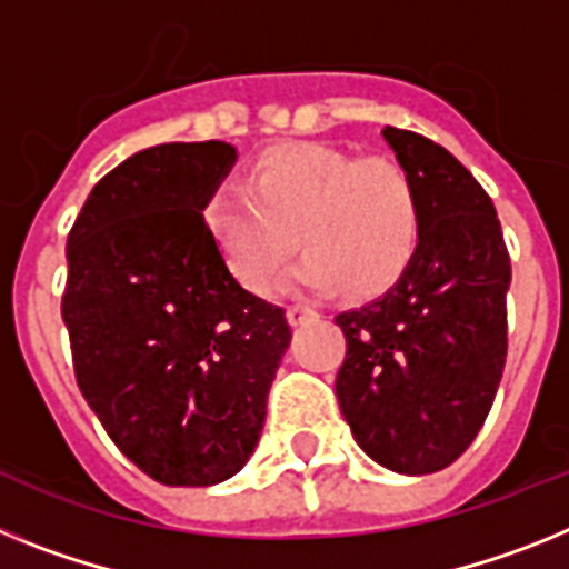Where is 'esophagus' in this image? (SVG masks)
<instances>
[{"instance_id":"esophagus-1","label":"esophagus","mask_w":569,"mask_h":569,"mask_svg":"<svg viewBox=\"0 0 569 569\" xmlns=\"http://www.w3.org/2000/svg\"><path fill=\"white\" fill-rule=\"evenodd\" d=\"M312 318H318V309H315V306H309V303L289 306L291 326H300V323H306V320H312Z\"/></svg>"}]
</instances>
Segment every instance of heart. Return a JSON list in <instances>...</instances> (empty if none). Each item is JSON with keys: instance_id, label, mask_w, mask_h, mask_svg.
<instances>
[{"instance_id": "1", "label": "heart", "mask_w": 569, "mask_h": 569, "mask_svg": "<svg viewBox=\"0 0 569 569\" xmlns=\"http://www.w3.org/2000/svg\"><path fill=\"white\" fill-rule=\"evenodd\" d=\"M206 229L226 269L254 295L278 283L300 246L298 289L343 286L369 300L401 283L423 240L418 182L392 157H358L323 142H286L257 157L246 186L206 202Z\"/></svg>"}]
</instances>
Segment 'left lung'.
I'll return each instance as SVG.
<instances>
[{"mask_svg":"<svg viewBox=\"0 0 569 569\" xmlns=\"http://www.w3.org/2000/svg\"><path fill=\"white\" fill-rule=\"evenodd\" d=\"M423 200V240L395 289L335 318L346 358L335 392L380 467L429 476L472 443L507 360L510 254L490 194L447 148L383 128Z\"/></svg>","mask_w":569,"mask_h":569,"instance_id":"1","label":"left lung"}]
</instances>
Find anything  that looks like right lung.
Returning a JSON list of instances; mask_svg holds the SVG:
<instances>
[{
    "label": "right lung",
    "instance_id": "add662e5",
    "mask_svg": "<svg viewBox=\"0 0 569 569\" xmlns=\"http://www.w3.org/2000/svg\"><path fill=\"white\" fill-rule=\"evenodd\" d=\"M234 146L166 142L108 171L68 234L73 375L111 441L166 487L243 469L291 329L231 278L206 202Z\"/></svg>",
    "mask_w": 569,
    "mask_h": 569
}]
</instances>
